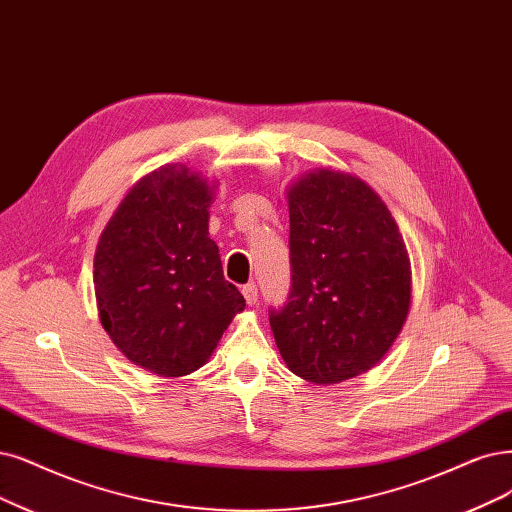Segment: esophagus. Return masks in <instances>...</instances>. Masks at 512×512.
Returning a JSON list of instances; mask_svg holds the SVG:
<instances>
[{
	"instance_id": "obj_1",
	"label": "esophagus",
	"mask_w": 512,
	"mask_h": 512,
	"mask_svg": "<svg viewBox=\"0 0 512 512\" xmlns=\"http://www.w3.org/2000/svg\"><path fill=\"white\" fill-rule=\"evenodd\" d=\"M242 295H244V299H246V304H249V306H255V304H257V299H259V295H257V285H255V282H249V285H244V287H242Z\"/></svg>"
}]
</instances>
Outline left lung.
Wrapping results in <instances>:
<instances>
[{"mask_svg":"<svg viewBox=\"0 0 512 512\" xmlns=\"http://www.w3.org/2000/svg\"><path fill=\"white\" fill-rule=\"evenodd\" d=\"M291 278L270 312L282 361L301 380L331 386L382 361L411 306V263L392 213L373 187L318 168L287 192Z\"/></svg>","mask_w":512,"mask_h":512,"instance_id":"left-lung-1","label":"left lung"}]
</instances>
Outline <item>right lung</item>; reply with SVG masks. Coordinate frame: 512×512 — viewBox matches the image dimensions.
Segmentation results:
<instances>
[{"label":"right lung","mask_w":512,"mask_h":512,"mask_svg":"<svg viewBox=\"0 0 512 512\" xmlns=\"http://www.w3.org/2000/svg\"><path fill=\"white\" fill-rule=\"evenodd\" d=\"M217 183L166 164L130 187L94 253L101 325L130 363L160 377L200 369L244 297L208 236Z\"/></svg>","instance_id":"1"}]
</instances>
